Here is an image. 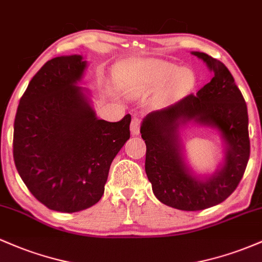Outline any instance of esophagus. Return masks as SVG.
<instances>
[{"label": "esophagus", "instance_id": "34e87169", "mask_svg": "<svg viewBox=\"0 0 262 262\" xmlns=\"http://www.w3.org/2000/svg\"><path fill=\"white\" fill-rule=\"evenodd\" d=\"M140 124H142V119H140V117L133 116V119H132V123H130V132L133 136H138V134H139Z\"/></svg>", "mask_w": 262, "mask_h": 262}]
</instances>
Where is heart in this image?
Instances as JSON below:
<instances>
[{"label":"heart","instance_id":"1","mask_svg":"<svg viewBox=\"0 0 262 262\" xmlns=\"http://www.w3.org/2000/svg\"><path fill=\"white\" fill-rule=\"evenodd\" d=\"M195 77L190 70L178 68L164 61H137L120 70V84L129 92H143L165 87L166 96L180 98L194 87Z\"/></svg>","mask_w":262,"mask_h":262}]
</instances>
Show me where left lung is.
<instances>
[{"label": "left lung", "mask_w": 262, "mask_h": 262, "mask_svg": "<svg viewBox=\"0 0 262 262\" xmlns=\"http://www.w3.org/2000/svg\"><path fill=\"white\" fill-rule=\"evenodd\" d=\"M214 72L210 82L175 104L149 113L140 126L145 140V173L154 195L165 205L185 211L204 210L228 199L243 179L250 157L248 107L234 77L223 62L192 52ZM188 120L210 125L227 144L226 163L205 181L183 163L177 129Z\"/></svg>", "instance_id": "1"}]
</instances>
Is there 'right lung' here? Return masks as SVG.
Returning a JSON list of instances; mask_svg holds the SVG:
<instances>
[{
	"label": "right lung",
	"mask_w": 262,
	"mask_h": 262,
	"mask_svg": "<svg viewBox=\"0 0 262 262\" xmlns=\"http://www.w3.org/2000/svg\"><path fill=\"white\" fill-rule=\"evenodd\" d=\"M85 66L78 54L46 62L14 118L17 171L51 210L77 212L98 203L111 164L130 137V114L114 123L98 119L76 85Z\"/></svg>",
	"instance_id": "right-lung-1"
}]
</instances>
